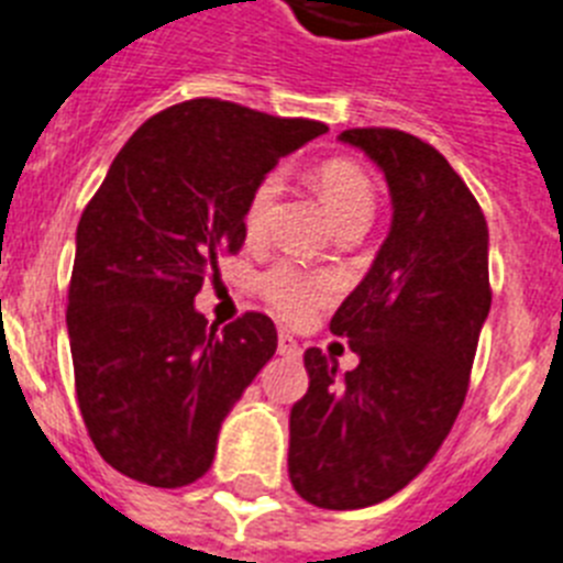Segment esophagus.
Returning a JSON list of instances; mask_svg holds the SVG:
<instances>
[{
    "mask_svg": "<svg viewBox=\"0 0 563 563\" xmlns=\"http://www.w3.org/2000/svg\"><path fill=\"white\" fill-rule=\"evenodd\" d=\"M277 351L283 356H300V342L288 334V331H280V336H277Z\"/></svg>",
    "mask_w": 563,
    "mask_h": 563,
    "instance_id": "obj_1",
    "label": "esophagus"
}]
</instances>
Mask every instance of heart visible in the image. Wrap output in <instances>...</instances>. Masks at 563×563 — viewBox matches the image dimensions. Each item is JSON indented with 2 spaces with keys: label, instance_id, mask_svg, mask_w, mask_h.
<instances>
[{
  "label": "heart",
  "instance_id": "obj_1",
  "mask_svg": "<svg viewBox=\"0 0 563 563\" xmlns=\"http://www.w3.org/2000/svg\"><path fill=\"white\" fill-rule=\"evenodd\" d=\"M314 187L322 203L329 207L336 227L363 223L368 227L376 209L374 180L363 166L349 158H329L314 169ZM283 175L277 169L261 175L246 198L243 229L249 238H263L272 218V207L280 198ZM263 300L288 322L309 320L320 306L336 295V280L329 272L300 266L295 261H277L261 275Z\"/></svg>",
  "mask_w": 563,
  "mask_h": 563
}]
</instances>
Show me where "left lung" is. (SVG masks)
I'll use <instances>...</instances> for the list:
<instances>
[{
	"label": "left lung",
	"instance_id": "1",
	"mask_svg": "<svg viewBox=\"0 0 563 563\" xmlns=\"http://www.w3.org/2000/svg\"><path fill=\"white\" fill-rule=\"evenodd\" d=\"M340 139L379 164L394 223L365 280L331 317L360 365L302 354L309 390L288 419V478L322 510L385 501L451 433L490 311L487 221L437 146L390 126Z\"/></svg>",
	"mask_w": 563,
	"mask_h": 563
}]
</instances>
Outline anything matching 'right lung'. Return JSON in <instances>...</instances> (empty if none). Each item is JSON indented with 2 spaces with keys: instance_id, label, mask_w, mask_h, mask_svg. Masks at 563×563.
I'll return each instance as SVG.
<instances>
[{
  "instance_id": "obj_1",
  "label": "right lung",
  "mask_w": 563,
  "mask_h": 563,
  "mask_svg": "<svg viewBox=\"0 0 563 563\" xmlns=\"http://www.w3.org/2000/svg\"><path fill=\"white\" fill-rule=\"evenodd\" d=\"M329 130L221 99L146 119L81 212L67 334L81 419L124 476L184 487L212 467L218 430L277 349L246 311L221 331L192 306L218 257L238 254L252 187Z\"/></svg>"
}]
</instances>
